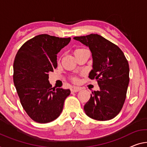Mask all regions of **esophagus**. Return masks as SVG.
Masks as SVG:
<instances>
[{
    "instance_id": "1",
    "label": "esophagus",
    "mask_w": 147,
    "mask_h": 147,
    "mask_svg": "<svg viewBox=\"0 0 147 147\" xmlns=\"http://www.w3.org/2000/svg\"><path fill=\"white\" fill-rule=\"evenodd\" d=\"M80 90H81V89L80 87H74L71 89V93H74V92H76L80 91Z\"/></svg>"
}]
</instances>
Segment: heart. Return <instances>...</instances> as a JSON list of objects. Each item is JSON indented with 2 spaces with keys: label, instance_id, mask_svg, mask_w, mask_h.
<instances>
[{
  "label": "heart",
  "instance_id": "heart-1",
  "mask_svg": "<svg viewBox=\"0 0 147 147\" xmlns=\"http://www.w3.org/2000/svg\"><path fill=\"white\" fill-rule=\"evenodd\" d=\"M81 49H77L76 51H78V50H81ZM73 81L74 83H78V81H79V80H78V78H73Z\"/></svg>",
  "mask_w": 147,
  "mask_h": 147
}]
</instances>
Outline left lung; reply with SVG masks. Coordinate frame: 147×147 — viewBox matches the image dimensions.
Wrapping results in <instances>:
<instances>
[{
	"instance_id": "1",
	"label": "left lung",
	"mask_w": 147,
	"mask_h": 147,
	"mask_svg": "<svg viewBox=\"0 0 147 147\" xmlns=\"http://www.w3.org/2000/svg\"><path fill=\"white\" fill-rule=\"evenodd\" d=\"M74 39L89 47L93 63L89 78L96 79L100 87L85 105V114L96 120H110L119 114L125 102L129 81L128 61L117 45L98 34Z\"/></svg>"
}]
</instances>
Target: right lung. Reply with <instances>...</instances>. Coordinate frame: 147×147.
<instances>
[{"mask_svg":"<svg viewBox=\"0 0 147 147\" xmlns=\"http://www.w3.org/2000/svg\"><path fill=\"white\" fill-rule=\"evenodd\" d=\"M71 38L41 34L20 47L13 62V83L22 107L37 123H46L60 116L70 90L52 88L49 73L57 67V54Z\"/></svg>","mask_w":147,"mask_h":147,"instance_id":"obj_1","label":"right lung"}]
</instances>
